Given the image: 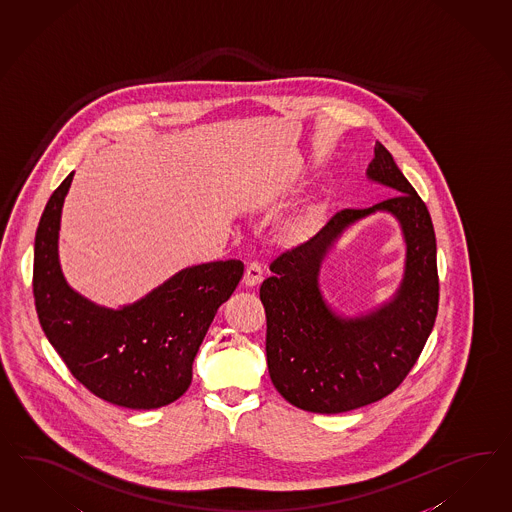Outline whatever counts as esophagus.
Segmentation results:
<instances>
[{
  "label": "esophagus",
  "mask_w": 512,
  "mask_h": 512,
  "mask_svg": "<svg viewBox=\"0 0 512 512\" xmlns=\"http://www.w3.org/2000/svg\"><path fill=\"white\" fill-rule=\"evenodd\" d=\"M263 281V270H261V266L257 263H249L246 266V274H244V279H242V283L249 287V289H253V287H257L259 283Z\"/></svg>",
  "instance_id": "34e87169"
}]
</instances>
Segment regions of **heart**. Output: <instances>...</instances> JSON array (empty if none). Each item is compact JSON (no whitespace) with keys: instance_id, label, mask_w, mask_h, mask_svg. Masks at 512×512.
<instances>
[{"instance_id":"obj_1","label":"heart","mask_w":512,"mask_h":512,"mask_svg":"<svg viewBox=\"0 0 512 512\" xmlns=\"http://www.w3.org/2000/svg\"><path fill=\"white\" fill-rule=\"evenodd\" d=\"M324 220V208H307L304 212L292 216L279 227V242L285 248H296L305 244L315 235Z\"/></svg>"}]
</instances>
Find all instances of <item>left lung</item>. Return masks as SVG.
<instances>
[{
    "mask_svg": "<svg viewBox=\"0 0 512 512\" xmlns=\"http://www.w3.org/2000/svg\"><path fill=\"white\" fill-rule=\"evenodd\" d=\"M367 177L397 195L337 212L305 244L281 253L261 285L268 373L281 397L305 412L341 414L387 397L414 367L438 315L436 236L427 205L380 141ZM376 211L402 225V287L371 314L341 318L319 291V266L350 224Z\"/></svg>",
    "mask_w": 512,
    "mask_h": 512,
    "instance_id": "obj_1",
    "label": "left lung"
}]
</instances>
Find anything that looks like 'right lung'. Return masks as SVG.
<instances>
[{"instance_id":"obj_1","label":"right lung","mask_w":512,"mask_h":512,"mask_svg":"<svg viewBox=\"0 0 512 512\" xmlns=\"http://www.w3.org/2000/svg\"><path fill=\"white\" fill-rule=\"evenodd\" d=\"M72 177L48 199L35 235L33 296L42 330L93 395L132 410L171 404L192 384L197 350L242 279L244 264L229 259L184 268L121 309L83 298L63 276L57 251Z\"/></svg>"}]
</instances>
